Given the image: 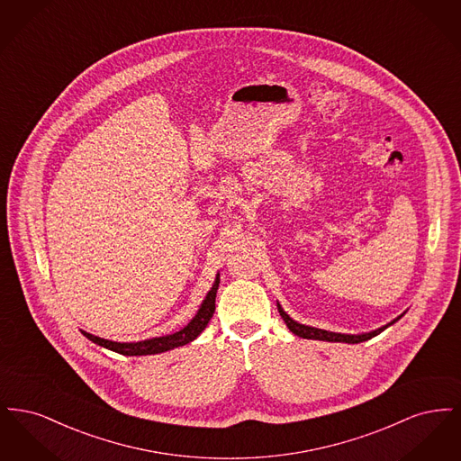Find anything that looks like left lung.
Segmentation results:
<instances>
[{
  "label": "left lung",
  "mask_w": 461,
  "mask_h": 461,
  "mask_svg": "<svg viewBox=\"0 0 461 461\" xmlns=\"http://www.w3.org/2000/svg\"><path fill=\"white\" fill-rule=\"evenodd\" d=\"M278 311H280V316L284 318V321L286 323L288 330L292 333H295L297 337H303V339H312V340H327V342H346V344H359V342H365V340H370L375 335L382 333L384 330L391 325H394L397 320H401V316H397L395 320H393L391 323L380 327V329L373 330L368 333H359V335H349V333H335V331H329V330L314 329V327H307V325H301L297 323L295 320H292L285 311L282 309V306L278 304Z\"/></svg>",
  "instance_id": "left-lung-1"
}]
</instances>
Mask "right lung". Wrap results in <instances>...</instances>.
Wrapping results in <instances>:
<instances>
[{"instance_id": "1", "label": "right lung", "mask_w": 461, "mask_h": 461, "mask_svg": "<svg viewBox=\"0 0 461 461\" xmlns=\"http://www.w3.org/2000/svg\"><path fill=\"white\" fill-rule=\"evenodd\" d=\"M218 286H220V275L216 276V282H214L212 288L207 292V295H205L202 306L198 309L197 314L194 316V320H190V323L185 329L175 331L171 335L154 337V339H147V340H140V342H113V340H107V339H100L96 335H91L88 331H83V330L81 331L91 342H95V344H98V346H102L109 351L124 354V356H149V354L171 351L175 348L190 344L205 330L207 323L211 321V318L214 314V309H216Z\"/></svg>"}]
</instances>
